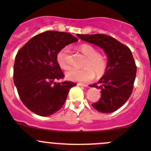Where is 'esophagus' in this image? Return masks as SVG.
<instances>
[{
    "instance_id": "esophagus-1",
    "label": "esophagus",
    "mask_w": 151,
    "mask_h": 151,
    "mask_svg": "<svg viewBox=\"0 0 151 151\" xmlns=\"http://www.w3.org/2000/svg\"><path fill=\"white\" fill-rule=\"evenodd\" d=\"M78 85H80V86H84V87H89V86H90V85L89 84H86V83H78Z\"/></svg>"
}]
</instances>
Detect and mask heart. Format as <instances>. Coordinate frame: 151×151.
Segmentation results:
<instances>
[{
  "mask_svg": "<svg viewBox=\"0 0 151 151\" xmlns=\"http://www.w3.org/2000/svg\"><path fill=\"white\" fill-rule=\"evenodd\" d=\"M79 51L86 57L83 69H71L66 73L68 79L74 81L87 82L95 76L104 74L108 65V60L106 55L99 53L98 49L90 44H83L79 47ZM57 62L60 68L68 70L70 67L69 49L68 47L62 48L57 55ZM95 72H94V71Z\"/></svg>",
  "mask_w": 151,
  "mask_h": 151,
  "instance_id": "obj_1",
  "label": "heart"
}]
</instances>
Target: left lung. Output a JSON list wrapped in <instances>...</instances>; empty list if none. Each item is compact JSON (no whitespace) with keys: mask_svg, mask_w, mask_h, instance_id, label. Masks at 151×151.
Returning a JSON list of instances; mask_svg holds the SVG:
<instances>
[{"mask_svg":"<svg viewBox=\"0 0 151 151\" xmlns=\"http://www.w3.org/2000/svg\"><path fill=\"white\" fill-rule=\"evenodd\" d=\"M77 36L102 48L107 55L108 65L104 75L98 83L90 85L101 90V97L92 106L103 113L115 112L126 103L133 90L137 67L130 48L103 34Z\"/></svg>","mask_w":151,"mask_h":151,"instance_id":"obj_1","label":"left lung"}]
</instances>
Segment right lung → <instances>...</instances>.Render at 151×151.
<instances>
[{
    "mask_svg": "<svg viewBox=\"0 0 151 151\" xmlns=\"http://www.w3.org/2000/svg\"><path fill=\"white\" fill-rule=\"evenodd\" d=\"M77 41L68 32L46 31L32 37L18 51L14 66V84L21 101L30 111L48 116L65 104L68 92L76 83L55 82L65 77L57 55Z\"/></svg>",
    "mask_w": 151,
    "mask_h": 151,
    "instance_id": "add662e5",
    "label": "right lung"
}]
</instances>
